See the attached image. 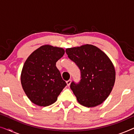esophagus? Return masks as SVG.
Here are the masks:
<instances>
[{
  "label": "esophagus",
  "instance_id": "1",
  "mask_svg": "<svg viewBox=\"0 0 134 134\" xmlns=\"http://www.w3.org/2000/svg\"><path fill=\"white\" fill-rule=\"evenodd\" d=\"M71 82V79H69V80H67V81H66L67 85H68V86H69V85H70Z\"/></svg>",
  "mask_w": 134,
  "mask_h": 134
}]
</instances>
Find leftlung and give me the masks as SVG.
Returning <instances> with one entry per match:
<instances>
[{"instance_id":"1","label":"left lung","mask_w":134,"mask_h":134,"mask_svg":"<svg viewBox=\"0 0 134 134\" xmlns=\"http://www.w3.org/2000/svg\"><path fill=\"white\" fill-rule=\"evenodd\" d=\"M69 59L80 71V80L70 88L81 105L93 107L102 104L111 93L115 81L113 63L105 53L91 44L66 49Z\"/></svg>"}]
</instances>
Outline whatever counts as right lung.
Instances as JSON below:
<instances>
[{
    "label": "right lung",
    "instance_id": "obj_1",
    "mask_svg": "<svg viewBox=\"0 0 134 134\" xmlns=\"http://www.w3.org/2000/svg\"><path fill=\"white\" fill-rule=\"evenodd\" d=\"M64 54L63 48L44 45L27 58L21 80L24 91L33 103L43 107L51 105L66 86L56 66V62Z\"/></svg>",
    "mask_w": 134,
    "mask_h": 134
}]
</instances>
